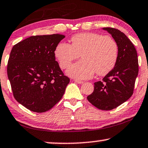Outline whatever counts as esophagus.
<instances>
[{"mask_svg":"<svg viewBox=\"0 0 148 148\" xmlns=\"http://www.w3.org/2000/svg\"><path fill=\"white\" fill-rule=\"evenodd\" d=\"M75 82L76 83L79 84H83V83H84V82L80 81V80H78V79H75Z\"/></svg>","mask_w":148,"mask_h":148,"instance_id":"1","label":"esophagus"}]
</instances>
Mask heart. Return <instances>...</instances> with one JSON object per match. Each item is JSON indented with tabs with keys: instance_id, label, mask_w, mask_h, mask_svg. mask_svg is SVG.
Instances as JSON below:
<instances>
[{
	"instance_id": "b5f03b06",
	"label": "heart",
	"mask_w": 148,
	"mask_h": 148,
	"mask_svg": "<svg viewBox=\"0 0 148 148\" xmlns=\"http://www.w3.org/2000/svg\"><path fill=\"white\" fill-rule=\"evenodd\" d=\"M72 44L60 42L55 49V56L62 69H66L81 55L82 59L67 71L77 79H88L97 72L105 76L114 69L118 61V45L108 36L98 33H80L71 38Z\"/></svg>"
}]
</instances>
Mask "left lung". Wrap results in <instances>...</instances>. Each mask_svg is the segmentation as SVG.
I'll return each mask as SVG.
<instances>
[{
    "label": "left lung",
    "instance_id": "left-lung-1",
    "mask_svg": "<svg viewBox=\"0 0 148 148\" xmlns=\"http://www.w3.org/2000/svg\"><path fill=\"white\" fill-rule=\"evenodd\" d=\"M112 34L118 45L119 55L114 69L103 81L95 83L93 92L88 101L101 110H112L133 95L139 72L137 53L135 46L123 32L114 28H103Z\"/></svg>",
    "mask_w": 148,
    "mask_h": 148
}]
</instances>
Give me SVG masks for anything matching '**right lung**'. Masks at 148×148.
Wrapping results in <instances>:
<instances>
[{"label":"right lung","instance_id":"obj_1","mask_svg":"<svg viewBox=\"0 0 148 148\" xmlns=\"http://www.w3.org/2000/svg\"><path fill=\"white\" fill-rule=\"evenodd\" d=\"M63 34L32 36L15 44L7 64L13 97L32 112L43 113L60 101L70 79L56 61Z\"/></svg>","mask_w":148,"mask_h":148}]
</instances>
